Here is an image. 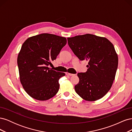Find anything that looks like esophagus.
Instances as JSON below:
<instances>
[{
    "instance_id": "esophagus-1",
    "label": "esophagus",
    "mask_w": 132,
    "mask_h": 132,
    "mask_svg": "<svg viewBox=\"0 0 132 132\" xmlns=\"http://www.w3.org/2000/svg\"><path fill=\"white\" fill-rule=\"evenodd\" d=\"M65 74H66L67 75H69V76H73V75H74V74H73L69 73H68V72H67V73H65Z\"/></svg>"
}]
</instances>
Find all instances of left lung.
<instances>
[{
  "label": "left lung",
  "instance_id": "1",
  "mask_svg": "<svg viewBox=\"0 0 132 132\" xmlns=\"http://www.w3.org/2000/svg\"><path fill=\"white\" fill-rule=\"evenodd\" d=\"M67 39L74 54L81 61H89L86 72L78 74L76 93L86 101L101 98L112 87L118 67V55L113 44L105 37L89 34Z\"/></svg>",
  "mask_w": 132,
  "mask_h": 132
}]
</instances>
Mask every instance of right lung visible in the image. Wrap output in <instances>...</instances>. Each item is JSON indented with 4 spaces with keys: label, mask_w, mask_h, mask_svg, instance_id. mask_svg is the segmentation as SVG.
Wrapping results in <instances>:
<instances>
[{
    "label": "right lung",
    "mask_w": 132,
    "mask_h": 132,
    "mask_svg": "<svg viewBox=\"0 0 132 132\" xmlns=\"http://www.w3.org/2000/svg\"><path fill=\"white\" fill-rule=\"evenodd\" d=\"M65 37L42 34L28 38L18 56L20 80L27 94L39 101H46L57 94L59 79L64 73L48 67L67 43Z\"/></svg>",
    "instance_id": "obj_1"
}]
</instances>
